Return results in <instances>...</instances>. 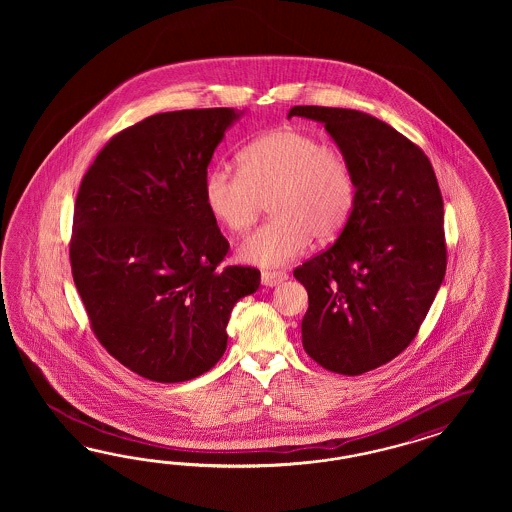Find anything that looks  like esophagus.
<instances>
[{
  "mask_svg": "<svg viewBox=\"0 0 512 512\" xmlns=\"http://www.w3.org/2000/svg\"><path fill=\"white\" fill-rule=\"evenodd\" d=\"M287 278L289 276L285 272H268V270H264L263 274H261V281H263V285H266V287H276L278 283L285 281Z\"/></svg>",
  "mask_w": 512,
  "mask_h": 512,
  "instance_id": "esophagus-1",
  "label": "esophagus"
}]
</instances>
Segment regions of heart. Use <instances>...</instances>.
Listing matches in <instances>:
<instances>
[{"label":"heart","mask_w":512,"mask_h":512,"mask_svg":"<svg viewBox=\"0 0 512 512\" xmlns=\"http://www.w3.org/2000/svg\"><path fill=\"white\" fill-rule=\"evenodd\" d=\"M272 219L249 234L238 253L264 268L295 261L311 236L336 240L358 201L357 174L347 155L295 127H281L249 142L238 172L214 169L204 180L208 212L231 233H244L263 210Z\"/></svg>","instance_id":"heart-1"}]
</instances>
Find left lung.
Masks as SVG:
<instances>
[{
	"mask_svg": "<svg viewBox=\"0 0 512 512\" xmlns=\"http://www.w3.org/2000/svg\"><path fill=\"white\" fill-rule=\"evenodd\" d=\"M293 116L325 124L358 182L338 240L293 272L310 300L302 345L328 372L360 375L409 347L445 278L441 189L419 146L370 114L293 107Z\"/></svg>",
	"mask_w": 512,
	"mask_h": 512,
	"instance_id": "left-lung-1",
	"label": "left lung"
}]
</instances>
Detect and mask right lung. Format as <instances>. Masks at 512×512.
<instances>
[{
  "instance_id": "1",
  "label": "right lung",
  "mask_w": 512,
  "mask_h": 512,
  "mask_svg": "<svg viewBox=\"0 0 512 512\" xmlns=\"http://www.w3.org/2000/svg\"><path fill=\"white\" fill-rule=\"evenodd\" d=\"M233 109L154 114L116 133L78 187L71 272L95 338L131 372L182 383L227 349L234 304L261 272L219 264L229 242L204 202Z\"/></svg>"
}]
</instances>
